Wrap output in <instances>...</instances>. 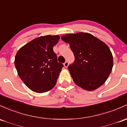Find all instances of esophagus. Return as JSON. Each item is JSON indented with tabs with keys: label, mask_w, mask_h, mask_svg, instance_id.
I'll return each instance as SVG.
<instances>
[{
	"label": "esophagus",
	"mask_w": 127,
	"mask_h": 127,
	"mask_svg": "<svg viewBox=\"0 0 127 127\" xmlns=\"http://www.w3.org/2000/svg\"><path fill=\"white\" fill-rule=\"evenodd\" d=\"M68 66H69V63H68L67 61H66V62L64 63V66L65 67H67Z\"/></svg>",
	"instance_id": "1"
}]
</instances>
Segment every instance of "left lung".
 <instances>
[{
    "instance_id": "obj_1",
    "label": "left lung",
    "mask_w": 127,
    "mask_h": 127,
    "mask_svg": "<svg viewBox=\"0 0 127 127\" xmlns=\"http://www.w3.org/2000/svg\"><path fill=\"white\" fill-rule=\"evenodd\" d=\"M61 39L69 43L74 54V62L68 69L75 84L88 91L102 86L113 65V55L108 46L87 32L64 35Z\"/></svg>"
}]
</instances>
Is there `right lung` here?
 <instances>
[{
    "label": "right lung",
    "mask_w": 127,
    "mask_h": 127,
    "mask_svg": "<svg viewBox=\"0 0 127 127\" xmlns=\"http://www.w3.org/2000/svg\"><path fill=\"white\" fill-rule=\"evenodd\" d=\"M59 35L41 36L30 41L17 52L14 64L19 76L34 92L44 93L52 89L63 64L58 62L53 47Z\"/></svg>",
    "instance_id": "add662e5"
}]
</instances>
